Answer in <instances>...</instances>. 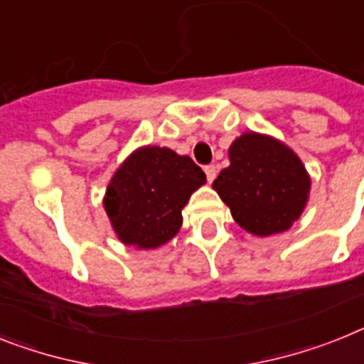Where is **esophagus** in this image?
<instances>
[{
  "label": "esophagus",
  "instance_id": "esophagus-1",
  "mask_svg": "<svg viewBox=\"0 0 364 364\" xmlns=\"http://www.w3.org/2000/svg\"><path fill=\"white\" fill-rule=\"evenodd\" d=\"M205 176H207V181H209V183L215 181L216 166H213V164H210V166H205Z\"/></svg>",
  "mask_w": 364,
  "mask_h": 364
}]
</instances>
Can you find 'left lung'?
I'll return each mask as SVG.
<instances>
[{
  "label": "left lung",
  "mask_w": 364,
  "mask_h": 364,
  "mask_svg": "<svg viewBox=\"0 0 364 364\" xmlns=\"http://www.w3.org/2000/svg\"><path fill=\"white\" fill-rule=\"evenodd\" d=\"M229 166L213 183L235 222L257 237L283 233L304 213L311 177L285 142L255 131L229 146Z\"/></svg>",
  "instance_id": "1"
}]
</instances>
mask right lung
<instances>
[{
    "label": "right lung",
    "instance_id": "1",
    "mask_svg": "<svg viewBox=\"0 0 364 364\" xmlns=\"http://www.w3.org/2000/svg\"><path fill=\"white\" fill-rule=\"evenodd\" d=\"M205 181L203 170L188 155L142 146L111 177L103 207L122 244L155 250L176 237L183 207Z\"/></svg>",
    "mask_w": 364,
    "mask_h": 364
}]
</instances>
